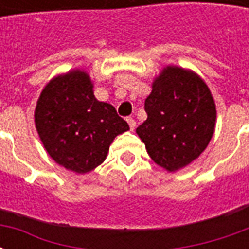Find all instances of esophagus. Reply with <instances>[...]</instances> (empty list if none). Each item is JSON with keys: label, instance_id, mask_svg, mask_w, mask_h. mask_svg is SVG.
<instances>
[{"label": "esophagus", "instance_id": "esophagus-1", "mask_svg": "<svg viewBox=\"0 0 249 249\" xmlns=\"http://www.w3.org/2000/svg\"><path fill=\"white\" fill-rule=\"evenodd\" d=\"M126 121H128V124H129V128H130V130H133L136 128V121L133 119H132V117H128V119H126Z\"/></svg>", "mask_w": 249, "mask_h": 249}]
</instances>
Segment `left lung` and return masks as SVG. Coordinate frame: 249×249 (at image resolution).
I'll return each mask as SVG.
<instances>
[{"mask_svg": "<svg viewBox=\"0 0 249 249\" xmlns=\"http://www.w3.org/2000/svg\"><path fill=\"white\" fill-rule=\"evenodd\" d=\"M146 120L136 129L153 161L175 172L197 159L213 136L216 107L193 71L167 66L145 100Z\"/></svg>", "mask_w": 249, "mask_h": 249, "instance_id": "left-lung-1", "label": "left lung"}]
</instances>
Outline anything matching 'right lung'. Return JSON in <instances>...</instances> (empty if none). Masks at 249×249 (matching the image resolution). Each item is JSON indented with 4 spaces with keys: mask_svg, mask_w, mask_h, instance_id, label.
<instances>
[{
    "mask_svg": "<svg viewBox=\"0 0 249 249\" xmlns=\"http://www.w3.org/2000/svg\"><path fill=\"white\" fill-rule=\"evenodd\" d=\"M35 121L49 156L77 173L100 165L114 137L129 129L114 107L94 97L93 84L82 71H69L46 85Z\"/></svg>",
    "mask_w": 249,
    "mask_h": 249,
    "instance_id": "add662e5",
    "label": "right lung"
}]
</instances>
